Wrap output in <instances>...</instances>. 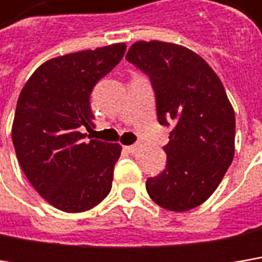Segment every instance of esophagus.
Instances as JSON below:
<instances>
[{"mask_svg": "<svg viewBox=\"0 0 262 262\" xmlns=\"http://www.w3.org/2000/svg\"><path fill=\"white\" fill-rule=\"evenodd\" d=\"M124 149L129 152V154H135L136 152V149H138V145H129V146H124Z\"/></svg>", "mask_w": 262, "mask_h": 262, "instance_id": "esophagus-1", "label": "esophagus"}]
</instances>
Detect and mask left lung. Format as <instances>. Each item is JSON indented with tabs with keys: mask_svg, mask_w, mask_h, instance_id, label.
Returning a JSON list of instances; mask_svg holds the SVG:
<instances>
[{
	"mask_svg": "<svg viewBox=\"0 0 262 262\" xmlns=\"http://www.w3.org/2000/svg\"><path fill=\"white\" fill-rule=\"evenodd\" d=\"M126 59L149 77L159 123L172 126L166 169L146 179V191L167 210L197 208L234 157L236 117L223 83L199 54L172 42L138 41Z\"/></svg>",
	"mask_w": 262,
	"mask_h": 262,
	"instance_id": "obj_1",
	"label": "left lung"
}]
</instances>
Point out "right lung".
I'll return each instance as SVG.
<instances>
[{
    "mask_svg": "<svg viewBox=\"0 0 262 262\" xmlns=\"http://www.w3.org/2000/svg\"><path fill=\"white\" fill-rule=\"evenodd\" d=\"M126 44H113L50 59L24 85L11 139L19 164L38 194L63 212H84L111 191L121 146L92 130L90 93L123 59Z\"/></svg>",
    "mask_w": 262,
    "mask_h": 262,
    "instance_id": "add662e5",
    "label": "right lung"
}]
</instances>
